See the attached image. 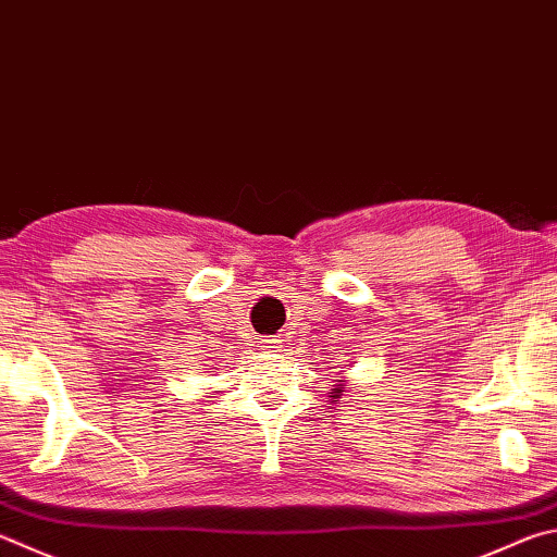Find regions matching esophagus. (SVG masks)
I'll list each match as a JSON object with an SVG mask.
<instances>
[{"label": "esophagus", "mask_w": 557, "mask_h": 557, "mask_svg": "<svg viewBox=\"0 0 557 557\" xmlns=\"http://www.w3.org/2000/svg\"><path fill=\"white\" fill-rule=\"evenodd\" d=\"M258 348L260 350H265V352H275L280 346H277V338H272V336H262L260 341H258Z\"/></svg>", "instance_id": "34e87169"}]
</instances>
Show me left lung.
<instances>
[{
	"label": "left lung",
	"instance_id": "8db88e82",
	"mask_svg": "<svg viewBox=\"0 0 557 557\" xmlns=\"http://www.w3.org/2000/svg\"><path fill=\"white\" fill-rule=\"evenodd\" d=\"M338 382H341V384H336V389H333V392H331V394H333V397H338V394L343 392V382H346V380H338Z\"/></svg>",
	"mask_w": 557,
	"mask_h": 557
}]
</instances>
